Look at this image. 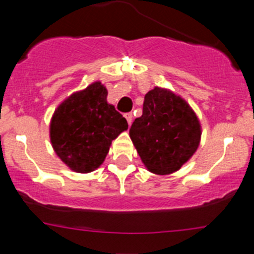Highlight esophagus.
<instances>
[{"instance_id":"1","label":"esophagus","mask_w":254,"mask_h":254,"mask_svg":"<svg viewBox=\"0 0 254 254\" xmlns=\"http://www.w3.org/2000/svg\"><path fill=\"white\" fill-rule=\"evenodd\" d=\"M124 117H125V119H127V124H129V127H130V125H131V123H132V114H131V113H127V114H124Z\"/></svg>"}]
</instances>
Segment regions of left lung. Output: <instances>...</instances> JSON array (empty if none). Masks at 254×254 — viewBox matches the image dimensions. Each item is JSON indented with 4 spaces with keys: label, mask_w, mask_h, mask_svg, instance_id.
I'll return each instance as SVG.
<instances>
[{
    "label": "left lung",
    "mask_w": 254,
    "mask_h": 254,
    "mask_svg": "<svg viewBox=\"0 0 254 254\" xmlns=\"http://www.w3.org/2000/svg\"><path fill=\"white\" fill-rule=\"evenodd\" d=\"M129 134L146 168L163 176L178 171L194 155L201 127L183 98L155 87L146 93L142 115L132 123Z\"/></svg>",
    "instance_id": "obj_1"
}]
</instances>
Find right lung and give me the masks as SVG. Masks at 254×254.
Segmentation results:
<instances>
[{"label":"right lung","mask_w":254,"mask_h":254,"mask_svg":"<svg viewBox=\"0 0 254 254\" xmlns=\"http://www.w3.org/2000/svg\"><path fill=\"white\" fill-rule=\"evenodd\" d=\"M101 82L71 94L58 107L50 123V140L56 155L78 173L98 168L111 143L127 129V122L107 102Z\"/></svg>","instance_id":"1"}]
</instances>
